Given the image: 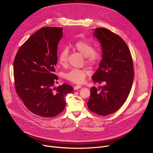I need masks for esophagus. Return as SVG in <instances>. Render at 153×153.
Here are the masks:
<instances>
[{
  "label": "esophagus",
  "mask_w": 153,
  "mask_h": 153,
  "mask_svg": "<svg viewBox=\"0 0 153 153\" xmlns=\"http://www.w3.org/2000/svg\"><path fill=\"white\" fill-rule=\"evenodd\" d=\"M81 88H82V86H80V85H76V86H74V90H79V89H80Z\"/></svg>",
  "instance_id": "obj_1"
}]
</instances>
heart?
Listing matches in <instances>:
<instances>
[{
    "label": "heart",
    "instance_id": "1",
    "mask_svg": "<svg viewBox=\"0 0 153 153\" xmlns=\"http://www.w3.org/2000/svg\"><path fill=\"white\" fill-rule=\"evenodd\" d=\"M74 48L85 58V62L91 66L96 65L100 59V54L93 50V47L88 42L80 40L77 42L73 46ZM68 51L67 48H63L59 53L58 59L60 64L65 65L68 61ZM90 74L87 68L73 69L68 73L65 74V78L76 83H82L85 78Z\"/></svg>",
    "mask_w": 153,
    "mask_h": 153
}]
</instances>
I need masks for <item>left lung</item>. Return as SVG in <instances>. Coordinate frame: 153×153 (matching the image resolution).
Masks as SVG:
<instances>
[{
	"label": "left lung",
	"mask_w": 153,
	"mask_h": 153,
	"mask_svg": "<svg viewBox=\"0 0 153 153\" xmlns=\"http://www.w3.org/2000/svg\"><path fill=\"white\" fill-rule=\"evenodd\" d=\"M93 36L100 43L102 60L92 79L104 85L99 87V91L92 87L87 105L92 112L106 116L117 111L127 99L134 79L133 62L127 45L118 35L97 28Z\"/></svg>",
	"instance_id": "8db88e82"
}]
</instances>
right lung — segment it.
I'll return each instance as SVG.
<instances>
[{
	"label": "right lung",
	"mask_w": 153,
	"mask_h": 153,
	"mask_svg": "<svg viewBox=\"0 0 153 153\" xmlns=\"http://www.w3.org/2000/svg\"><path fill=\"white\" fill-rule=\"evenodd\" d=\"M63 36L62 27H43L34 33L19 49L14 60L16 90L33 113L53 117L66 106L65 97L73 87L63 83L57 88L53 73L57 62V45Z\"/></svg>",
	"instance_id": "right-lung-1"
}]
</instances>
